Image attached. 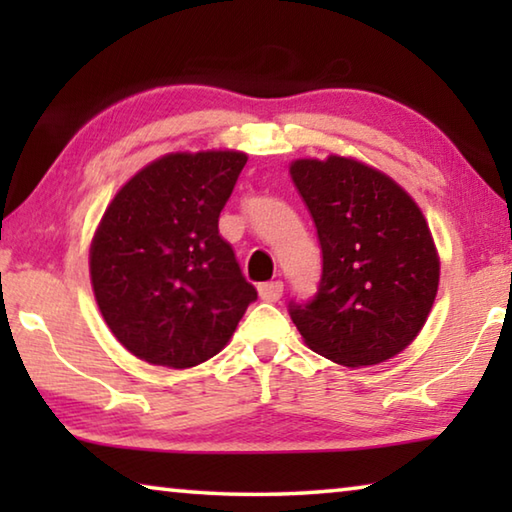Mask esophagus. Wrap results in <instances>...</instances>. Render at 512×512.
I'll return each mask as SVG.
<instances>
[{
  "label": "esophagus",
  "mask_w": 512,
  "mask_h": 512,
  "mask_svg": "<svg viewBox=\"0 0 512 512\" xmlns=\"http://www.w3.org/2000/svg\"><path fill=\"white\" fill-rule=\"evenodd\" d=\"M257 291H259V298H262V300L277 302V300L282 298V293H284V284L280 280L264 282V284H259Z\"/></svg>",
  "instance_id": "34e87169"
}]
</instances>
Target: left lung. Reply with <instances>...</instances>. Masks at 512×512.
<instances>
[{"label": "left lung", "mask_w": 512, "mask_h": 512, "mask_svg": "<svg viewBox=\"0 0 512 512\" xmlns=\"http://www.w3.org/2000/svg\"><path fill=\"white\" fill-rule=\"evenodd\" d=\"M289 171L323 250L316 296L291 300V320L311 350L341 366L395 357L418 336L438 291L440 262L420 207L352 158L296 160Z\"/></svg>", "instance_id": "8db88e82"}]
</instances>
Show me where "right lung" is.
I'll list each match as a JSON object with an SVG mask.
<instances>
[{
  "instance_id": "add662e5",
  "label": "right lung",
  "mask_w": 512,
  "mask_h": 512,
  "mask_svg": "<svg viewBox=\"0 0 512 512\" xmlns=\"http://www.w3.org/2000/svg\"><path fill=\"white\" fill-rule=\"evenodd\" d=\"M248 160L239 151L169 153L112 198L90 248L110 332L135 357L192 368L225 348L257 291L219 235Z\"/></svg>"
}]
</instances>
